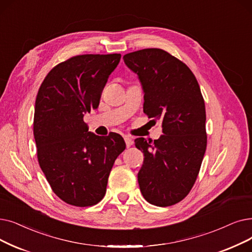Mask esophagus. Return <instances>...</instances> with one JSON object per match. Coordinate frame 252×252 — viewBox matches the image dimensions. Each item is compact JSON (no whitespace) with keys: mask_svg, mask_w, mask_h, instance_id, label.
I'll use <instances>...</instances> for the list:
<instances>
[{"mask_svg":"<svg viewBox=\"0 0 252 252\" xmlns=\"http://www.w3.org/2000/svg\"><path fill=\"white\" fill-rule=\"evenodd\" d=\"M124 138H125V141H126V147L128 148V147H130L132 146V144H133V141H132V138H130L129 136H127V135H125L124 136Z\"/></svg>","mask_w":252,"mask_h":252,"instance_id":"obj_1","label":"esophagus"}]
</instances>
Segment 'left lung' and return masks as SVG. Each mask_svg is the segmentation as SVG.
Wrapping results in <instances>:
<instances>
[{
  "label": "left lung",
  "mask_w": 252,
  "mask_h": 252,
  "mask_svg": "<svg viewBox=\"0 0 252 252\" xmlns=\"http://www.w3.org/2000/svg\"><path fill=\"white\" fill-rule=\"evenodd\" d=\"M124 61L138 75L143 111L159 120L163 133L153 142L135 140L144 155L138 173L140 190L152 205H174L191 189L206 151V111L199 83L187 64L158 48L127 53Z\"/></svg>",
  "instance_id": "obj_1"
}]
</instances>
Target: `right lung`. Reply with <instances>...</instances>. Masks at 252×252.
I'll use <instances>...</instances> for the list:
<instances>
[{"instance_id":"right-lung-1","label":"right lung","mask_w":252,"mask_h":252,"mask_svg":"<svg viewBox=\"0 0 252 252\" xmlns=\"http://www.w3.org/2000/svg\"><path fill=\"white\" fill-rule=\"evenodd\" d=\"M122 54H83L56 65L42 82L35 103L34 137L40 168L67 204L86 207L105 195L124 138L90 132L83 116L99 107L101 94Z\"/></svg>"}]
</instances>
